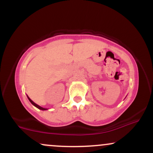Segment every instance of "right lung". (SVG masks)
Instances as JSON below:
<instances>
[{
    "mask_svg": "<svg viewBox=\"0 0 153 153\" xmlns=\"http://www.w3.org/2000/svg\"><path fill=\"white\" fill-rule=\"evenodd\" d=\"M27 97H28V96H27ZM28 99H29V101H30V102L31 103H32V104L33 105H34V106H36V108H39V109H40V110H47V108H42V107H41V106H39V105H37V104H36V103H35L34 102V101H31V99H29V97H28Z\"/></svg>",
    "mask_w": 153,
    "mask_h": 153,
    "instance_id": "add662e5",
    "label": "right lung"
}]
</instances>
